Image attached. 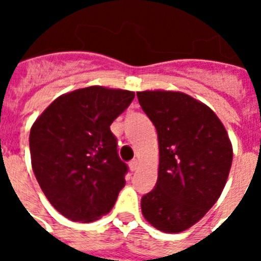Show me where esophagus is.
Here are the masks:
<instances>
[{"label":"esophagus","mask_w":261,"mask_h":261,"mask_svg":"<svg viewBox=\"0 0 261 261\" xmlns=\"http://www.w3.org/2000/svg\"><path fill=\"white\" fill-rule=\"evenodd\" d=\"M137 167H138V162L136 161V159H133V161H130V162H129V170H130V171H136V170H137Z\"/></svg>","instance_id":"34e87169"}]
</instances>
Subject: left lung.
Segmentation results:
<instances>
[{
	"label": "left lung",
	"instance_id": "1",
	"mask_svg": "<svg viewBox=\"0 0 261 261\" xmlns=\"http://www.w3.org/2000/svg\"><path fill=\"white\" fill-rule=\"evenodd\" d=\"M138 102L158 133L154 190L141 199L145 220L163 232L199 222L220 199L232 162V146L213 111L180 91H138Z\"/></svg>",
	"mask_w": 261,
	"mask_h": 261
}]
</instances>
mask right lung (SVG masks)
I'll return each instance as SVG.
<instances>
[{
	"mask_svg": "<svg viewBox=\"0 0 261 261\" xmlns=\"http://www.w3.org/2000/svg\"><path fill=\"white\" fill-rule=\"evenodd\" d=\"M135 98L133 91L90 86L62 94L32 124L31 165L41 191L74 222L107 214L125 186L110 125Z\"/></svg>",
	"mask_w": 261,
	"mask_h": 261,
	"instance_id": "obj_1",
	"label": "right lung"
}]
</instances>
